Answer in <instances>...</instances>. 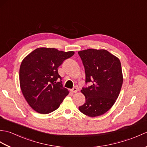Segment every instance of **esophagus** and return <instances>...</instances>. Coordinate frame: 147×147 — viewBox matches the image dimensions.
<instances>
[{"label": "esophagus", "instance_id": "1", "mask_svg": "<svg viewBox=\"0 0 147 147\" xmlns=\"http://www.w3.org/2000/svg\"><path fill=\"white\" fill-rule=\"evenodd\" d=\"M70 91L72 93H76L78 92V88H76V87H74V88H73V89H71Z\"/></svg>", "mask_w": 147, "mask_h": 147}]
</instances>
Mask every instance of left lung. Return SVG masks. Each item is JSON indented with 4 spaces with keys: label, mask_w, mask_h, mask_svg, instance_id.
I'll use <instances>...</instances> for the list:
<instances>
[{
    "label": "left lung",
    "mask_w": 147,
    "mask_h": 147,
    "mask_svg": "<svg viewBox=\"0 0 147 147\" xmlns=\"http://www.w3.org/2000/svg\"><path fill=\"white\" fill-rule=\"evenodd\" d=\"M85 67V82L91 86L83 88L85 103L79 110L90 117L105 114L114 104L123 82L121 62L104 49H89L79 51Z\"/></svg>",
    "instance_id": "left-lung-1"
}]
</instances>
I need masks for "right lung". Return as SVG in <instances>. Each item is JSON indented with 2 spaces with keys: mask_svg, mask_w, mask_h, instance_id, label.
<instances>
[{
  "mask_svg": "<svg viewBox=\"0 0 147 147\" xmlns=\"http://www.w3.org/2000/svg\"><path fill=\"white\" fill-rule=\"evenodd\" d=\"M74 54L73 51L40 47L23 59L20 69V87L33 110L49 114L59 108L69 91L62 86L57 68ZM59 79L61 81L57 82Z\"/></svg>",
  "mask_w": 147,
  "mask_h": 147,
  "instance_id": "1",
  "label": "right lung"
}]
</instances>
